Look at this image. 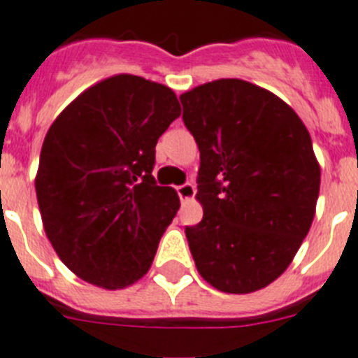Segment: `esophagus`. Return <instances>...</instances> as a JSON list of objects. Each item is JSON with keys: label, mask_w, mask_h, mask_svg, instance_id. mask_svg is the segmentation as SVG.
I'll return each instance as SVG.
<instances>
[{"label": "esophagus", "mask_w": 358, "mask_h": 358, "mask_svg": "<svg viewBox=\"0 0 358 358\" xmlns=\"http://www.w3.org/2000/svg\"><path fill=\"white\" fill-rule=\"evenodd\" d=\"M176 191H178V196L182 201H189V199L194 198V194H196V189L192 183H183V185H180Z\"/></svg>", "instance_id": "34e87169"}]
</instances>
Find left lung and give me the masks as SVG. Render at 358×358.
<instances>
[{"instance_id":"obj_1","label":"left lung","mask_w":358,"mask_h":358,"mask_svg":"<svg viewBox=\"0 0 358 358\" xmlns=\"http://www.w3.org/2000/svg\"><path fill=\"white\" fill-rule=\"evenodd\" d=\"M199 148L203 219L185 235L212 287L248 294L289 267L310 230L321 167L310 134L287 103L239 78L180 96Z\"/></svg>"}]
</instances>
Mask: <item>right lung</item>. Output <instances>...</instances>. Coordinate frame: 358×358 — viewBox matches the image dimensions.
<instances>
[{
	"label": "right lung",
	"instance_id": "add662e5",
	"mask_svg": "<svg viewBox=\"0 0 358 358\" xmlns=\"http://www.w3.org/2000/svg\"><path fill=\"white\" fill-rule=\"evenodd\" d=\"M182 114L162 83L115 75L85 89L44 137L35 192L59 259L96 287L124 289L150 271L180 208L151 175L160 135Z\"/></svg>",
	"mask_w": 358,
	"mask_h": 358
}]
</instances>
